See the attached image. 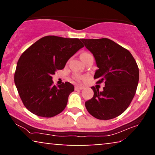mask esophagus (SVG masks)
<instances>
[{"mask_svg":"<svg viewBox=\"0 0 155 155\" xmlns=\"http://www.w3.org/2000/svg\"><path fill=\"white\" fill-rule=\"evenodd\" d=\"M84 87H82V86H75V90H82V89H83Z\"/></svg>","mask_w":155,"mask_h":155,"instance_id":"esophagus-1","label":"esophagus"}]
</instances>
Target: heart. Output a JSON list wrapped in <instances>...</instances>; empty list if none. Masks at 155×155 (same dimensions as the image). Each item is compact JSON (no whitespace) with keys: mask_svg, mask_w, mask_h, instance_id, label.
<instances>
[{"mask_svg":"<svg viewBox=\"0 0 155 155\" xmlns=\"http://www.w3.org/2000/svg\"><path fill=\"white\" fill-rule=\"evenodd\" d=\"M89 55H91V54H89V53H86V52L83 53V54H81V58H82V57H84V56H89ZM82 78H82L81 75H77L75 76V79L77 80V81H80Z\"/></svg>","mask_w":155,"mask_h":155,"instance_id":"1","label":"heart"}]
</instances>
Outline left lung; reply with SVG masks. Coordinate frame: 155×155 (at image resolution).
<instances>
[{"label": "left lung", "instance_id": "1", "mask_svg": "<svg viewBox=\"0 0 155 155\" xmlns=\"http://www.w3.org/2000/svg\"><path fill=\"white\" fill-rule=\"evenodd\" d=\"M81 40L96 61L97 83L105 84L101 92L91 87L94 96L85 102L86 109L100 120L117 117L129 107L136 92L139 81L136 61L128 50L107 38Z\"/></svg>", "mask_w": 155, "mask_h": 155}]
</instances>
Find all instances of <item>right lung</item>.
<instances>
[{
    "label": "right lung",
    "mask_w": 155,
    "mask_h": 155,
    "mask_svg": "<svg viewBox=\"0 0 155 155\" xmlns=\"http://www.w3.org/2000/svg\"><path fill=\"white\" fill-rule=\"evenodd\" d=\"M84 46L79 39L42 37L23 52L17 63L15 84L25 107L31 113L51 118L66 107L74 86L68 82L54 85L52 75Z\"/></svg>",
    "instance_id": "right-lung-1"
}]
</instances>
